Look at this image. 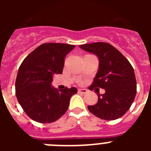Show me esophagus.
Here are the masks:
<instances>
[{"label":"esophagus","instance_id":"esophagus-1","mask_svg":"<svg viewBox=\"0 0 151 151\" xmlns=\"http://www.w3.org/2000/svg\"><path fill=\"white\" fill-rule=\"evenodd\" d=\"M78 92L79 94H86L88 92L87 89H85V88H79L78 90Z\"/></svg>","mask_w":151,"mask_h":151}]
</instances>
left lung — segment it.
I'll return each instance as SVG.
<instances>
[{
    "label": "left lung",
    "mask_w": 151,
    "mask_h": 151,
    "mask_svg": "<svg viewBox=\"0 0 151 151\" xmlns=\"http://www.w3.org/2000/svg\"><path fill=\"white\" fill-rule=\"evenodd\" d=\"M85 51L94 54L99 60V67L89 90L105 89L104 94L97 92L98 101L88 106L89 111L105 120L120 118L129 110L137 91L134 69L120 52L105 42L80 45ZM96 91V90H95Z\"/></svg>",
    "instance_id": "1"
}]
</instances>
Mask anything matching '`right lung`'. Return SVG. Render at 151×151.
<instances>
[{"mask_svg": "<svg viewBox=\"0 0 151 151\" xmlns=\"http://www.w3.org/2000/svg\"><path fill=\"white\" fill-rule=\"evenodd\" d=\"M75 45L46 43L26 57L19 68L16 95L25 113L40 123H50L66 113L76 88L58 90L51 85L54 74H61L66 54Z\"/></svg>", "mask_w": 151, "mask_h": 151, "instance_id": "right-lung-1", "label": "right lung"}]
</instances>
